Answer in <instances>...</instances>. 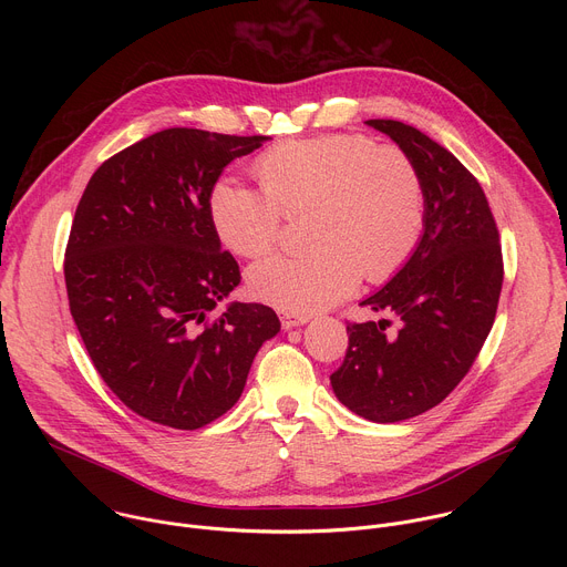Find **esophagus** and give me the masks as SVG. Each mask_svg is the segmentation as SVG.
I'll list each match as a JSON object with an SVG mask.
<instances>
[{
    "mask_svg": "<svg viewBox=\"0 0 567 567\" xmlns=\"http://www.w3.org/2000/svg\"><path fill=\"white\" fill-rule=\"evenodd\" d=\"M280 322H282L285 330H291V328H300V326H305V322H309V316L282 311V313H280Z\"/></svg>",
    "mask_w": 567,
    "mask_h": 567,
    "instance_id": "esophagus-1",
    "label": "esophagus"
}]
</instances>
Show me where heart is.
Instances as JSON below:
<instances>
[{"label": "heart", "instance_id": "1", "mask_svg": "<svg viewBox=\"0 0 567 567\" xmlns=\"http://www.w3.org/2000/svg\"><path fill=\"white\" fill-rule=\"evenodd\" d=\"M262 190L219 179L208 197L221 245L241 258L271 254L285 215L307 219L305 256L249 271L251 293L289 313H313L370 282L392 278L415 254L426 224V186L415 158L365 134L289 138L256 161Z\"/></svg>", "mask_w": 567, "mask_h": 567}]
</instances>
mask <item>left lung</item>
Instances as JSON below:
<instances>
[{
  "label": "left lung",
  "instance_id": "obj_1",
  "mask_svg": "<svg viewBox=\"0 0 567 567\" xmlns=\"http://www.w3.org/2000/svg\"><path fill=\"white\" fill-rule=\"evenodd\" d=\"M406 150L424 177L426 224L411 260L361 305L399 320L348 322V352L330 377L346 406L377 424L417 417L471 370L503 289L498 226L477 179L413 125L370 118Z\"/></svg>",
  "mask_w": 567,
  "mask_h": 567
}]
</instances>
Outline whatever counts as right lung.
<instances>
[{
  "label": "right lung",
  "mask_w": 567,
  "mask_h": 567,
  "mask_svg": "<svg viewBox=\"0 0 567 567\" xmlns=\"http://www.w3.org/2000/svg\"><path fill=\"white\" fill-rule=\"evenodd\" d=\"M265 141L161 130L110 156L78 202L64 251L71 316L110 390L154 424L195 431L221 417L280 332L258 302L213 316L241 276L208 197L230 161Z\"/></svg>",
  "instance_id": "add662e5"
}]
</instances>
